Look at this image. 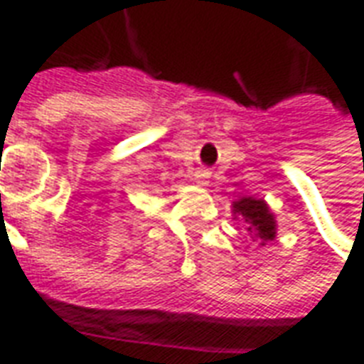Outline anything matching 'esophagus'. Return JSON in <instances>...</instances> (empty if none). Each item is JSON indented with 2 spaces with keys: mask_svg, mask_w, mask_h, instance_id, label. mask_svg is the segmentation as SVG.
<instances>
[{
  "mask_svg": "<svg viewBox=\"0 0 364 364\" xmlns=\"http://www.w3.org/2000/svg\"><path fill=\"white\" fill-rule=\"evenodd\" d=\"M195 183L200 185V187H206V185L210 183V173H208L206 169H197V171H195Z\"/></svg>",
  "mask_w": 364,
  "mask_h": 364,
  "instance_id": "1",
  "label": "esophagus"
}]
</instances>
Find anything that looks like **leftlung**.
I'll list each match as a JSON object with an SVG mask.
<instances>
[{
	"instance_id": "left-lung-1",
	"label": "left lung",
	"mask_w": 364,
	"mask_h": 364,
	"mask_svg": "<svg viewBox=\"0 0 364 364\" xmlns=\"http://www.w3.org/2000/svg\"><path fill=\"white\" fill-rule=\"evenodd\" d=\"M234 220H240L247 230L250 240L257 247H265L277 237V218L267 200L255 197H242L232 203Z\"/></svg>"
}]
</instances>
